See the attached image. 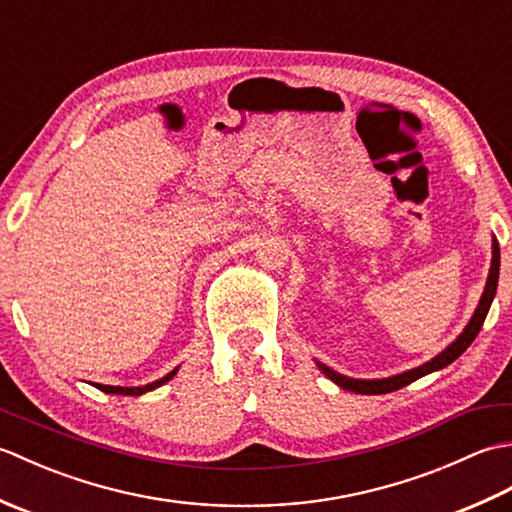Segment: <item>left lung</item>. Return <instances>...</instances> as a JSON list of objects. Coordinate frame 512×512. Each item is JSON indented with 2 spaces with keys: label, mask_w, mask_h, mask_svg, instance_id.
I'll use <instances>...</instances> for the list:
<instances>
[{
  "label": "left lung",
  "mask_w": 512,
  "mask_h": 512,
  "mask_svg": "<svg viewBox=\"0 0 512 512\" xmlns=\"http://www.w3.org/2000/svg\"><path fill=\"white\" fill-rule=\"evenodd\" d=\"M497 279H499V244L497 239L493 237V259H491V270H488V279H486V288L482 292V299L480 303H477V308L473 312V317L469 321V325H466L464 332L455 339L447 350H442L436 358H431L429 363H424L420 367H413L409 369V372H402V374H396V376H389V378H376V380H361V378H347L339 372H334V369H330L328 365H323L317 361L321 372L328 376L332 383L339 385L341 389H347V391H356V394H365V396H374V394H389V391H396L400 387H405L409 383H413V380H418L422 376H427L431 372H438V369L451 365L455 358L462 356L466 352V347H469L475 336L480 334L482 325H484V319L488 314V308H491V303L495 299V292H497Z\"/></svg>",
  "instance_id": "1"
}]
</instances>
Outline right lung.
I'll return each mask as SVG.
<instances>
[{
	"label": "right lung",
	"mask_w": 512,
	"mask_h": 512,
	"mask_svg": "<svg viewBox=\"0 0 512 512\" xmlns=\"http://www.w3.org/2000/svg\"><path fill=\"white\" fill-rule=\"evenodd\" d=\"M176 372H178V367L173 369V372H169L167 376H162L160 380H154V383H149V385H143V387H114V385H96L99 387L101 391H105V394H121V396H140V394H147V391H151V389H156V387H160V385H165L167 380H171L173 376H176Z\"/></svg>",
	"instance_id": "obj_1"
}]
</instances>
